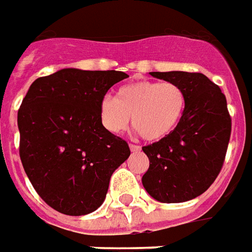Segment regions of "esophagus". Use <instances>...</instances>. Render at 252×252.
I'll list each match as a JSON object with an SVG mask.
<instances>
[{"instance_id": "34e87169", "label": "esophagus", "mask_w": 252, "mask_h": 252, "mask_svg": "<svg viewBox=\"0 0 252 252\" xmlns=\"http://www.w3.org/2000/svg\"><path fill=\"white\" fill-rule=\"evenodd\" d=\"M130 151L131 152H138V151H141V147L140 145H134V144H130Z\"/></svg>"}]
</instances>
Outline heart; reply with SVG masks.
<instances>
[{"label": "heart", "mask_w": 252, "mask_h": 252, "mask_svg": "<svg viewBox=\"0 0 252 252\" xmlns=\"http://www.w3.org/2000/svg\"><path fill=\"white\" fill-rule=\"evenodd\" d=\"M187 93L171 82L138 81L125 85L116 97L107 94L98 103V116L103 127L112 134L134 129L147 141H160L170 136L184 118Z\"/></svg>", "instance_id": "b5f03b06"}]
</instances>
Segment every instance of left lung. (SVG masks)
Returning <instances> with one entry per match:
<instances>
[{"label":"left lung","mask_w":252,"mask_h":252,"mask_svg":"<svg viewBox=\"0 0 252 252\" xmlns=\"http://www.w3.org/2000/svg\"><path fill=\"white\" fill-rule=\"evenodd\" d=\"M149 74L180 85L187 93V109L170 136L143 147L149 159L143 185L158 202H188L206 192L222 169L232 130L226 98L200 72Z\"/></svg>","instance_id":"1"}]
</instances>
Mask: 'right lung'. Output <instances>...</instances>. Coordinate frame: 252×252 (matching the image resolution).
Listing matches in <instances>:
<instances>
[{"label": "right lung", "instance_id": "add662e5", "mask_svg": "<svg viewBox=\"0 0 252 252\" xmlns=\"http://www.w3.org/2000/svg\"><path fill=\"white\" fill-rule=\"evenodd\" d=\"M122 71L63 68L31 83L17 112L20 159L46 204L86 216L103 204L109 180L130 156L127 143L104 129L98 103Z\"/></svg>", "mask_w": 252, "mask_h": 252}]
</instances>
